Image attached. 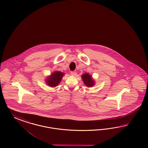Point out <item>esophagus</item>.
I'll use <instances>...</instances> for the list:
<instances>
[{
	"label": "esophagus",
	"mask_w": 148,
	"mask_h": 148,
	"mask_svg": "<svg viewBox=\"0 0 148 148\" xmlns=\"http://www.w3.org/2000/svg\"><path fill=\"white\" fill-rule=\"evenodd\" d=\"M70 73L72 76H76L77 75V72L76 71H71Z\"/></svg>",
	"instance_id": "esophagus-1"
}]
</instances>
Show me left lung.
<instances>
[{
  "instance_id": "obj_1",
  "label": "left lung",
  "mask_w": 148,
  "mask_h": 148,
  "mask_svg": "<svg viewBox=\"0 0 148 148\" xmlns=\"http://www.w3.org/2000/svg\"><path fill=\"white\" fill-rule=\"evenodd\" d=\"M82 78L86 86L91 87L95 85V81L88 73H84L82 75Z\"/></svg>"
}]
</instances>
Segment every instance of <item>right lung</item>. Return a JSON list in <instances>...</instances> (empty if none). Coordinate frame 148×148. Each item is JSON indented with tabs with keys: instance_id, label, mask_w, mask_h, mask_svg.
Listing matches in <instances>:
<instances>
[{
	"instance_id": "right-lung-1",
	"label": "right lung",
	"mask_w": 148,
	"mask_h": 148,
	"mask_svg": "<svg viewBox=\"0 0 148 148\" xmlns=\"http://www.w3.org/2000/svg\"><path fill=\"white\" fill-rule=\"evenodd\" d=\"M64 75V73L61 72H54L50 76L48 77L46 81V83L51 87L57 86L60 83Z\"/></svg>"
}]
</instances>
